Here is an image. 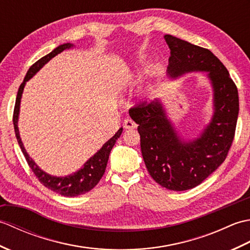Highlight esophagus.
Wrapping results in <instances>:
<instances>
[{"label": "esophagus", "instance_id": "esophagus-1", "mask_svg": "<svg viewBox=\"0 0 250 250\" xmlns=\"http://www.w3.org/2000/svg\"><path fill=\"white\" fill-rule=\"evenodd\" d=\"M124 128L125 129H135L136 124L131 118H126L124 121Z\"/></svg>", "mask_w": 250, "mask_h": 250}]
</instances>
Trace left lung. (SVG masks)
<instances>
[{
    "instance_id": "1",
    "label": "left lung",
    "mask_w": 250,
    "mask_h": 250,
    "mask_svg": "<svg viewBox=\"0 0 250 250\" xmlns=\"http://www.w3.org/2000/svg\"><path fill=\"white\" fill-rule=\"evenodd\" d=\"M171 57V77L186 72H208L215 111L199 139L180 141L159 100L143 102L129 111L139 126L143 159L150 176L162 187L184 191L200 185L226 160L234 140L238 92L221 61L210 50L172 35L164 36Z\"/></svg>"
}]
</instances>
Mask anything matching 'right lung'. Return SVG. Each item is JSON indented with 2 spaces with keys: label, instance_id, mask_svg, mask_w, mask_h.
Segmentation results:
<instances>
[{
  "label": "right lung",
  "instance_id": "add662e5",
  "mask_svg": "<svg viewBox=\"0 0 250 250\" xmlns=\"http://www.w3.org/2000/svg\"><path fill=\"white\" fill-rule=\"evenodd\" d=\"M72 46L73 45L70 43L60 45L59 47H57L56 49L52 50L50 54L41 58L39 61H36L34 64L29 68V71L26 73V75L23 79V83L20 84V87L18 89L17 98H16V103H15V108H14V115H13L15 134H16V137H17L21 151H22L26 162H28L29 167L32 169V172L34 173L36 178L40 180V183L43 184L46 188H48L51 191H54V192H57L61 195L67 196V198L68 196L72 198V196H77V195L86 193L98 185L100 179L102 178V176L105 173V168H106V166H107V161H108V157H109V152L111 150V148L114 147V145L116 144V141L119 139V136L121 135V132H122V128H120L118 131H117V133L111 137L109 141L106 142L103 145V147L101 148V149L95 153L93 157L90 158L89 160L83 164V168H81L78 172L74 173L73 175H70V176H66V177L51 176V175L42 171V169L36 166L35 162L29 157L28 153H26L22 142H21L19 130H18L19 106H20L21 94H22L25 82H28L30 78L33 77L35 74L51 59V58H54L58 54H60V52H62L63 50L71 48Z\"/></svg>",
  "mask_w": 250,
  "mask_h": 250
}]
</instances>
